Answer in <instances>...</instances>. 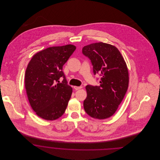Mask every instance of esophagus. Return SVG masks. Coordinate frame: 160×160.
<instances>
[{
	"mask_svg": "<svg viewBox=\"0 0 160 160\" xmlns=\"http://www.w3.org/2000/svg\"><path fill=\"white\" fill-rule=\"evenodd\" d=\"M74 89H76V90H78V89H82V86H74Z\"/></svg>",
	"mask_w": 160,
	"mask_h": 160,
	"instance_id": "esophagus-1",
	"label": "esophagus"
}]
</instances>
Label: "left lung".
Wrapping results in <instances>:
<instances>
[{"mask_svg": "<svg viewBox=\"0 0 160 160\" xmlns=\"http://www.w3.org/2000/svg\"><path fill=\"white\" fill-rule=\"evenodd\" d=\"M82 52L91 60L94 74L101 76L99 86H86L84 110L95 119L108 118L117 110L128 88L127 63L115 46L102 42L84 46Z\"/></svg>", "mask_w": 160, "mask_h": 160, "instance_id": "1", "label": "left lung"}]
</instances>
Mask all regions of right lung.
<instances>
[{"mask_svg": "<svg viewBox=\"0 0 160 160\" xmlns=\"http://www.w3.org/2000/svg\"><path fill=\"white\" fill-rule=\"evenodd\" d=\"M76 49L72 44L48 47L35 54L25 72L24 84L33 110L41 118L53 121L65 112L72 93L62 71ZM63 76L62 83H55Z\"/></svg>", "mask_w": 160, "mask_h": 160, "instance_id": "right-lung-1", "label": "right lung"}]
</instances>
